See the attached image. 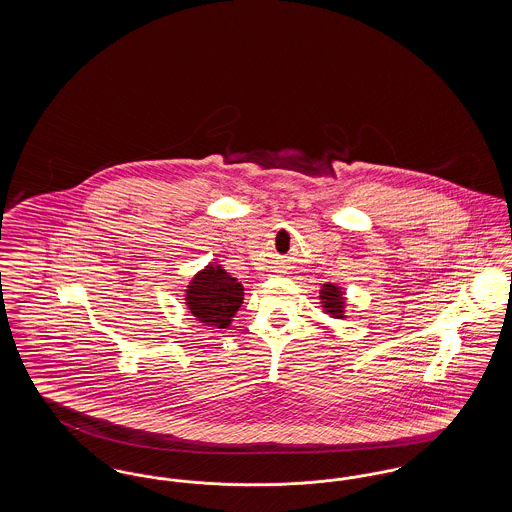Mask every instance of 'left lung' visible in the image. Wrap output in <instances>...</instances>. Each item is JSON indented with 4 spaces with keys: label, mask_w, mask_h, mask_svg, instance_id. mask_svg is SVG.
I'll use <instances>...</instances> for the list:
<instances>
[{
    "label": "left lung",
    "mask_w": 512,
    "mask_h": 512,
    "mask_svg": "<svg viewBox=\"0 0 512 512\" xmlns=\"http://www.w3.org/2000/svg\"><path fill=\"white\" fill-rule=\"evenodd\" d=\"M320 307L322 313L332 318H347L345 315V307H347V297H345V290L340 288L338 284H322L320 288Z\"/></svg>",
    "instance_id": "obj_1"
}]
</instances>
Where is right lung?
<instances>
[{"label":"right lung","instance_id":"add662e5","mask_svg":"<svg viewBox=\"0 0 512 512\" xmlns=\"http://www.w3.org/2000/svg\"><path fill=\"white\" fill-rule=\"evenodd\" d=\"M184 301L195 320L211 328H228L244 303V286L222 265L211 261L197 270L184 290Z\"/></svg>","mask_w":512,"mask_h":512}]
</instances>
